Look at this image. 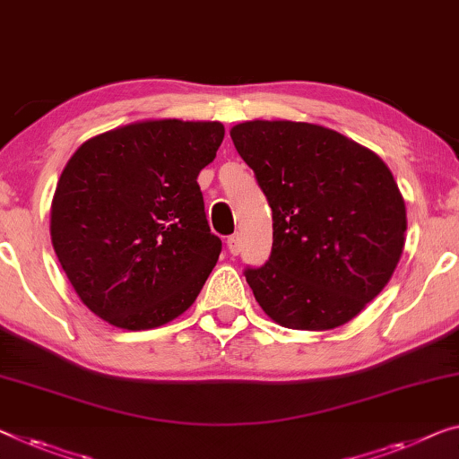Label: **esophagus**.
<instances>
[{"label":"esophagus","instance_id":"obj_1","mask_svg":"<svg viewBox=\"0 0 459 459\" xmlns=\"http://www.w3.org/2000/svg\"><path fill=\"white\" fill-rule=\"evenodd\" d=\"M229 251H230V255H238V253H241V237L238 235H232V237H229Z\"/></svg>","mask_w":459,"mask_h":459}]
</instances>
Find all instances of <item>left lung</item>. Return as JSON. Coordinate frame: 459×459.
<instances>
[{
	"label": "left lung",
	"instance_id": "8db88e82",
	"mask_svg": "<svg viewBox=\"0 0 459 459\" xmlns=\"http://www.w3.org/2000/svg\"><path fill=\"white\" fill-rule=\"evenodd\" d=\"M230 138L272 208L270 259L245 270L259 307L290 330L348 324L404 251L406 206L392 170L316 123L245 121Z\"/></svg>",
	"mask_w": 459,
	"mask_h": 459
}]
</instances>
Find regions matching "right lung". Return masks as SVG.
<instances>
[{
  "label": "right lung",
  "instance_id": "obj_1",
  "mask_svg": "<svg viewBox=\"0 0 459 459\" xmlns=\"http://www.w3.org/2000/svg\"><path fill=\"white\" fill-rule=\"evenodd\" d=\"M224 138L218 121L150 119L74 152L51 204V243L94 316L152 330L186 313L222 251L197 175Z\"/></svg>",
  "mask_w": 459,
  "mask_h": 459
}]
</instances>
